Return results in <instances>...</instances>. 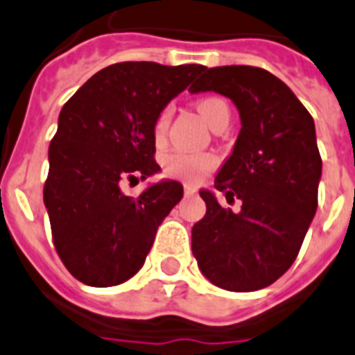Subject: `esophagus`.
<instances>
[{
	"label": "esophagus",
	"mask_w": 355,
	"mask_h": 355,
	"mask_svg": "<svg viewBox=\"0 0 355 355\" xmlns=\"http://www.w3.org/2000/svg\"><path fill=\"white\" fill-rule=\"evenodd\" d=\"M183 192H185V196H194V194H196L194 189H192V187H189V185H185V189H183Z\"/></svg>",
	"instance_id": "1"
}]
</instances>
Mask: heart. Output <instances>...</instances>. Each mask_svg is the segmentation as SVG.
Wrapping results in <instances>:
<instances>
[{"mask_svg": "<svg viewBox=\"0 0 355 355\" xmlns=\"http://www.w3.org/2000/svg\"><path fill=\"white\" fill-rule=\"evenodd\" d=\"M198 112L205 119L211 128H214L222 119L231 117V110L223 98L220 97H205L198 101ZM168 126V110H163L154 124L155 141H161L164 137ZM214 166V157L205 154H189V152H170L163 157L164 174L175 180H183L187 183H198L205 178V174Z\"/></svg>", "mask_w": 355, "mask_h": 355, "instance_id": "b5f03b06", "label": "heart"}]
</instances>
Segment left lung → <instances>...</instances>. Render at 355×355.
I'll use <instances>...</instances> for the list:
<instances>
[{"mask_svg": "<svg viewBox=\"0 0 355 355\" xmlns=\"http://www.w3.org/2000/svg\"><path fill=\"white\" fill-rule=\"evenodd\" d=\"M236 104L242 130L214 187L201 191L205 216L192 227V253L218 288L257 291L291 268L317 211L322 161L310 112L284 82L253 65L211 67L189 89Z\"/></svg>", "mask_w": 355, "mask_h": 355, "instance_id": "8db88e82", "label": "left lung"}]
</instances>
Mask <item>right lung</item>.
<instances>
[{
	"label": "right lung",
	"instance_id": "obj_1",
	"mask_svg": "<svg viewBox=\"0 0 355 355\" xmlns=\"http://www.w3.org/2000/svg\"><path fill=\"white\" fill-rule=\"evenodd\" d=\"M201 71L205 65L119 62L93 75L62 107L44 203L56 253L76 280L107 288L143 268L183 187L161 181L130 198L121 185L159 172L155 121Z\"/></svg>",
	"mask_w": 355,
	"mask_h": 355
}]
</instances>
